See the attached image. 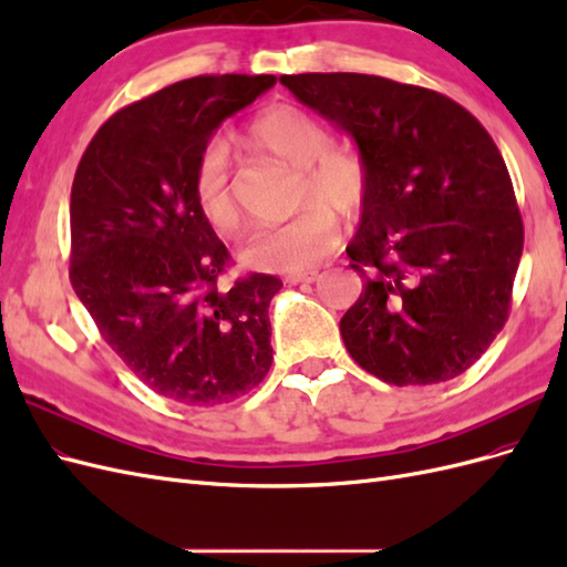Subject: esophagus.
I'll return each instance as SVG.
<instances>
[{"label":"esophagus","instance_id":"1","mask_svg":"<svg viewBox=\"0 0 567 567\" xmlns=\"http://www.w3.org/2000/svg\"><path fill=\"white\" fill-rule=\"evenodd\" d=\"M319 279V271H300V274H288L286 284H315Z\"/></svg>","mask_w":567,"mask_h":567}]
</instances>
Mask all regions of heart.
<instances>
[{
    "instance_id": "b5f03b06",
    "label": "heart",
    "mask_w": 567,
    "mask_h": 567,
    "mask_svg": "<svg viewBox=\"0 0 567 567\" xmlns=\"http://www.w3.org/2000/svg\"><path fill=\"white\" fill-rule=\"evenodd\" d=\"M241 142L260 156L296 167L293 210L286 225L257 234L244 260L267 271H305L331 255L340 241L338 217L357 219L371 192V169L357 148L333 144L323 120L298 104H274L246 125ZM192 188L208 225L234 236L244 229V208L236 194L227 146L210 142L194 163Z\"/></svg>"
}]
</instances>
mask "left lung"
<instances>
[{
	"instance_id": "left-lung-1",
	"label": "left lung",
	"mask_w": 567,
	"mask_h": 567,
	"mask_svg": "<svg viewBox=\"0 0 567 567\" xmlns=\"http://www.w3.org/2000/svg\"><path fill=\"white\" fill-rule=\"evenodd\" d=\"M302 104L354 136L371 169L348 246L364 279L340 336L390 385L471 369L511 312L523 217L489 132L450 96L362 73L281 75Z\"/></svg>"
}]
</instances>
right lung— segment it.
I'll list each match as a JSON object with an SVG mask.
<instances>
[{
	"label": "right lung",
	"instance_id": "obj_1",
	"mask_svg": "<svg viewBox=\"0 0 567 567\" xmlns=\"http://www.w3.org/2000/svg\"><path fill=\"white\" fill-rule=\"evenodd\" d=\"M274 75H198L113 113L71 188V284L125 367L161 398L219 406L271 367L269 302L281 279L234 265L198 210L192 173L221 120Z\"/></svg>",
	"mask_w": 567,
	"mask_h": 567
}]
</instances>
